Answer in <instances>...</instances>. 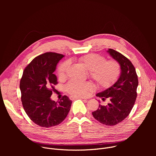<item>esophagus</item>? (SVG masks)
I'll use <instances>...</instances> for the list:
<instances>
[{"label": "esophagus", "instance_id": "34e87169", "mask_svg": "<svg viewBox=\"0 0 156 156\" xmlns=\"http://www.w3.org/2000/svg\"><path fill=\"white\" fill-rule=\"evenodd\" d=\"M76 98H81V99H86L84 98H80V97H75V96H70V99L71 100H73L75 99H76Z\"/></svg>", "mask_w": 156, "mask_h": 156}]
</instances>
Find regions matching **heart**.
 <instances>
[{"instance_id": "1", "label": "heart", "mask_w": 156, "mask_h": 156, "mask_svg": "<svg viewBox=\"0 0 156 156\" xmlns=\"http://www.w3.org/2000/svg\"><path fill=\"white\" fill-rule=\"evenodd\" d=\"M80 62L90 72V78L101 88H107L114 84L120 75V64L114 60L105 61L104 57L97 54H88L79 58ZM69 63H62L58 68L59 78L65 77ZM66 91L75 96L85 97L91 92L93 86L90 83L70 81L66 86Z\"/></svg>"}]
</instances>
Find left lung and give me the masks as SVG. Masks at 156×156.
Listing matches in <instances>:
<instances>
[{
  "label": "left lung",
  "mask_w": 156,
  "mask_h": 156,
  "mask_svg": "<svg viewBox=\"0 0 156 156\" xmlns=\"http://www.w3.org/2000/svg\"><path fill=\"white\" fill-rule=\"evenodd\" d=\"M107 52L120 64L121 73L113 85L96 94L103 101L108 98L110 102L105 106L99 104L92 114L100 123L114 126L129 114L136 101L138 80L135 68L129 59L112 49Z\"/></svg>",
  "instance_id": "8db88e82"
}]
</instances>
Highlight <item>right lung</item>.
<instances>
[{
	"mask_svg": "<svg viewBox=\"0 0 156 156\" xmlns=\"http://www.w3.org/2000/svg\"><path fill=\"white\" fill-rule=\"evenodd\" d=\"M64 57L46 52L34 58L25 69L20 83L21 102L25 112L36 125L49 128L62 123L67 116L72 101L64 96L58 102L51 96L57 78L54 74Z\"/></svg>",
	"mask_w": 156,
	"mask_h": 156,
	"instance_id": "add662e5",
	"label": "right lung"
}]
</instances>
